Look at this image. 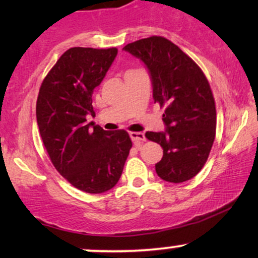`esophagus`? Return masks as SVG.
Returning <instances> with one entry per match:
<instances>
[{"label": "esophagus", "mask_w": 258, "mask_h": 258, "mask_svg": "<svg viewBox=\"0 0 258 258\" xmlns=\"http://www.w3.org/2000/svg\"><path fill=\"white\" fill-rule=\"evenodd\" d=\"M130 137L135 143H139V142L146 141V136L142 132H130Z\"/></svg>", "instance_id": "obj_1"}]
</instances>
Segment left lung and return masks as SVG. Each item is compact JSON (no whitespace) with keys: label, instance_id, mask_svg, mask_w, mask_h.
<instances>
[{"label":"left lung","instance_id":"left-lung-1","mask_svg":"<svg viewBox=\"0 0 258 258\" xmlns=\"http://www.w3.org/2000/svg\"><path fill=\"white\" fill-rule=\"evenodd\" d=\"M147 65L153 82V98L160 108L165 132H147L160 144L164 155L155 170L171 183L189 180L200 172L216 136L214 94L199 65L178 46L161 36H150L126 44Z\"/></svg>","mask_w":258,"mask_h":258}]
</instances>
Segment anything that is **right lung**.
<instances>
[{
  "label": "right lung",
  "mask_w": 258,
  "mask_h": 258,
  "mask_svg": "<svg viewBox=\"0 0 258 258\" xmlns=\"http://www.w3.org/2000/svg\"><path fill=\"white\" fill-rule=\"evenodd\" d=\"M116 54L117 48L68 49L44 78L36 102L38 130L53 166L70 184L90 194L115 186L132 148L123 130L109 132L86 123V115L96 116L93 90Z\"/></svg>",
  "instance_id": "1"
}]
</instances>
